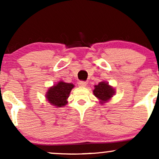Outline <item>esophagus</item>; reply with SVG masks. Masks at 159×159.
Returning <instances> with one entry per match:
<instances>
[{
	"instance_id": "34e87169",
	"label": "esophagus",
	"mask_w": 159,
	"mask_h": 159,
	"mask_svg": "<svg viewBox=\"0 0 159 159\" xmlns=\"http://www.w3.org/2000/svg\"><path fill=\"white\" fill-rule=\"evenodd\" d=\"M78 86L81 87H84L87 86V82H85L84 81H80L79 82H78Z\"/></svg>"
}]
</instances>
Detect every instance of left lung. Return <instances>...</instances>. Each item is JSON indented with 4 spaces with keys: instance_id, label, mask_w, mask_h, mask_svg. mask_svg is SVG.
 <instances>
[{
    "instance_id": "1",
    "label": "left lung",
    "mask_w": 159,
    "mask_h": 159,
    "mask_svg": "<svg viewBox=\"0 0 159 159\" xmlns=\"http://www.w3.org/2000/svg\"><path fill=\"white\" fill-rule=\"evenodd\" d=\"M93 93L96 97L98 98L104 102L112 97L114 94V90L111 86L108 85V84L102 81L98 85L95 86Z\"/></svg>"
}]
</instances>
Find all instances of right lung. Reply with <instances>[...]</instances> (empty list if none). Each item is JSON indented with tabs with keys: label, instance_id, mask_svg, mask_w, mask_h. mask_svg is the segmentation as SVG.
Returning a JSON list of instances; mask_svg holds the SVG:
<instances>
[{
	"label": "right lung",
	"instance_id": "obj_1",
	"mask_svg": "<svg viewBox=\"0 0 159 159\" xmlns=\"http://www.w3.org/2000/svg\"><path fill=\"white\" fill-rule=\"evenodd\" d=\"M73 87L72 84L60 81L57 84L49 89L46 94L47 99L54 106L63 107L67 103L66 99Z\"/></svg>",
	"mask_w": 159,
	"mask_h": 159
}]
</instances>
